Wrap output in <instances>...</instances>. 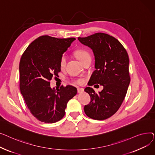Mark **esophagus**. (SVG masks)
<instances>
[{"mask_svg": "<svg viewBox=\"0 0 155 155\" xmlns=\"http://www.w3.org/2000/svg\"><path fill=\"white\" fill-rule=\"evenodd\" d=\"M77 92L78 93H82L84 92V88H77Z\"/></svg>", "mask_w": 155, "mask_h": 155, "instance_id": "obj_1", "label": "esophagus"}]
</instances>
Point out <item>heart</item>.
<instances>
[{
    "label": "heart",
    "instance_id": "obj_1",
    "mask_svg": "<svg viewBox=\"0 0 155 155\" xmlns=\"http://www.w3.org/2000/svg\"><path fill=\"white\" fill-rule=\"evenodd\" d=\"M75 54L77 58L82 63L87 58H91L90 53H89L85 50H78L75 51ZM66 62H67L66 56H65L64 54H63L61 57L60 61V67L63 68L65 66V64H66ZM73 82L76 84H80V83H82V79H77V80H75L74 81H73Z\"/></svg>",
    "mask_w": 155,
    "mask_h": 155
}]
</instances>
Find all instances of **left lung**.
I'll return each mask as SVG.
<instances>
[{
    "label": "left lung",
    "instance_id": "8db88e82",
    "mask_svg": "<svg viewBox=\"0 0 155 155\" xmlns=\"http://www.w3.org/2000/svg\"><path fill=\"white\" fill-rule=\"evenodd\" d=\"M78 39L91 48L95 56V70L88 85L104 86L99 94L91 87L85 88L91 100L85 105V113L93 119H106L118 110L126 97L131 80L128 54L117 39L107 34L97 32Z\"/></svg>",
    "mask_w": 155,
    "mask_h": 155
}]
</instances>
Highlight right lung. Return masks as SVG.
Instances as JSON below:
<instances>
[{"label": "right lung", "instance_id": "1", "mask_svg": "<svg viewBox=\"0 0 155 155\" xmlns=\"http://www.w3.org/2000/svg\"><path fill=\"white\" fill-rule=\"evenodd\" d=\"M75 38H56L48 35L32 41L19 63V87L28 108L39 121L54 123L65 114L68 101L77 92L71 85L50 87V80L60 72V61Z\"/></svg>", "mask_w": 155, "mask_h": 155}]
</instances>
